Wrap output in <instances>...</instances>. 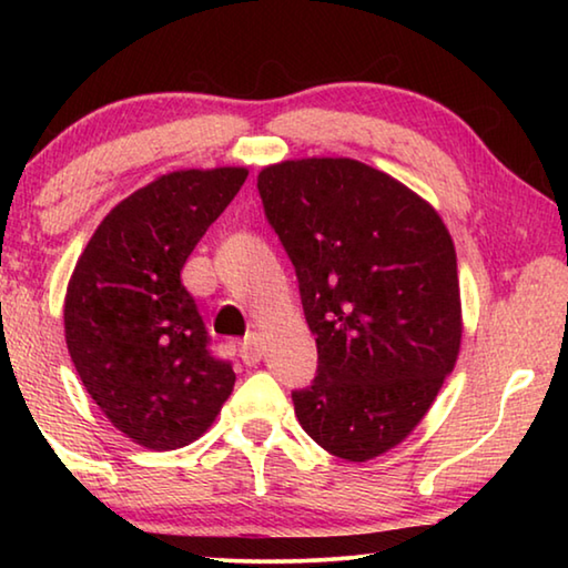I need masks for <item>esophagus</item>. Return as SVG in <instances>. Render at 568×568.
Listing matches in <instances>:
<instances>
[{"label": "esophagus", "mask_w": 568, "mask_h": 568, "mask_svg": "<svg viewBox=\"0 0 568 568\" xmlns=\"http://www.w3.org/2000/svg\"><path fill=\"white\" fill-rule=\"evenodd\" d=\"M240 358H243L245 365H255L257 361L263 358V343H261V335L257 333H250L245 335V341L240 343Z\"/></svg>", "instance_id": "obj_1"}]
</instances>
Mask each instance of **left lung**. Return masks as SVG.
<instances>
[{
  "label": "left lung",
  "instance_id": "obj_1",
  "mask_svg": "<svg viewBox=\"0 0 568 568\" xmlns=\"http://www.w3.org/2000/svg\"><path fill=\"white\" fill-rule=\"evenodd\" d=\"M318 345L293 390L315 444L368 460L400 444L456 365L460 293L444 220L416 192L348 158L287 160L257 175Z\"/></svg>",
  "mask_w": 568,
  "mask_h": 568
}]
</instances>
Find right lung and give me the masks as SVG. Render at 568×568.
<instances>
[{"mask_svg":"<svg viewBox=\"0 0 568 568\" xmlns=\"http://www.w3.org/2000/svg\"><path fill=\"white\" fill-rule=\"evenodd\" d=\"M245 178V168L180 170L132 192L94 230L67 287L64 338L82 386L145 448L192 444L235 386L180 271Z\"/></svg>","mask_w":568,"mask_h":568,"instance_id":"obj_1","label":"right lung"}]
</instances>
